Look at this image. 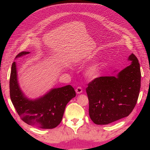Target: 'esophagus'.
<instances>
[{"instance_id": "esophagus-1", "label": "esophagus", "mask_w": 150, "mask_h": 150, "mask_svg": "<svg viewBox=\"0 0 150 150\" xmlns=\"http://www.w3.org/2000/svg\"><path fill=\"white\" fill-rule=\"evenodd\" d=\"M76 92L77 94H81V93L83 92V89L81 87H78L76 89Z\"/></svg>"}]
</instances>
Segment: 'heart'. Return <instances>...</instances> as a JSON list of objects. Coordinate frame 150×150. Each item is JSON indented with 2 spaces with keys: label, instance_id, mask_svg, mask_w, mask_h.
I'll return each mask as SVG.
<instances>
[{
  "label": "heart",
  "instance_id": "1",
  "mask_svg": "<svg viewBox=\"0 0 150 150\" xmlns=\"http://www.w3.org/2000/svg\"><path fill=\"white\" fill-rule=\"evenodd\" d=\"M103 65L101 62H96L89 66L86 71V76L89 78H96L101 73Z\"/></svg>",
  "mask_w": 150,
  "mask_h": 150
}]
</instances>
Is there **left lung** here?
I'll return each mask as SVG.
<instances>
[{"mask_svg":"<svg viewBox=\"0 0 150 150\" xmlns=\"http://www.w3.org/2000/svg\"><path fill=\"white\" fill-rule=\"evenodd\" d=\"M131 64L116 76H102L88 84L90 118L96 125H108L128 116L137 103L141 87L139 63L134 54Z\"/></svg>","mask_w":150,"mask_h":150,"instance_id":"1","label":"left lung"}]
</instances>
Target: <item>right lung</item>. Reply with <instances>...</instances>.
<instances>
[{"instance_id": "1", "label": "right lung", "mask_w": 150, "mask_h": 150, "mask_svg": "<svg viewBox=\"0 0 150 150\" xmlns=\"http://www.w3.org/2000/svg\"><path fill=\"white\" fill-rule=\"evenodd\" d=\"M29 53L21 52L16 58ZM9 86L11 99L21 119L27 124L42 129H52L59 125L67 104L76 96L74 88L67 85L52 89L34 100L27 98L18 83L16 62L12 64Z\"/></svg>"}]
</instances>
